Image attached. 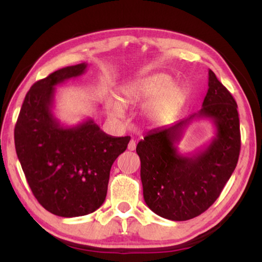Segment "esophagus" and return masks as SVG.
<instances>
[{
    "instance_id": "obj_1",
    "label": "esophagus",
    "mask_w": 262,
    "mask_h": 262,
    "mask_svg": "<svg viewBox=\"0 0 262 262\" xmlns=\"http://www.w3.org/2000/svg\"><path fill=\"white\" fill-rule=\"evenodd\" d=\"M135 148H136V142L134 140H130L129 143H128V150H129V151H134Z\"/></svg>"
}]
</instances>
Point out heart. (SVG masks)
<instances>
[{
	"label": "heart",
	"instance_id": "obj_1",
	"mask_svg": "<svg viewBox=\"0 0 262 262\" xmlns=\"http://www.w3.org/2000/svg\"><path fill=\"white\" fill-rule=\"evenodd\" d=\"M123 101L128 105L149 101L143 106V114L154 125H164L174 117L185 103V89L174 84L170 75L158 73L137 78L121 89ZM108 111L113 117H121L123 108L120 101L110 99Z\"/></svg>",
	"mask_w": 262,
	"mask_h": 262
}]
</instances>
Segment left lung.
Here are the masks:
<instances>
[{"label":"left lung","instance_id":"8db88e82","mask_svg":"<svg viewBox=\"0 0 262 262\" xmlns=\"http://www.w3.org/2000/svg\"><path fill=\"white\" fill-rule=\"evenodd\" d=\"M208 79L209 89L198 113L148 133L136 147L144 201L164 219L187 221L201 215L217 200L237 166L241 152L237 103L211 70ZM196 117L211 118L216 136L205 150L183 157L175 143Z\"/></svg>","mask_w":262,"mask_h":262}]
</instances>
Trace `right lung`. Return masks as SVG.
I'll return each instance as SVG.
<instances>
[{"mask_svg": "<svg viewBox=\"0 0 262 262\" xmlns=\"http://www.w3.org/2000/svg\"><path fill=\"white\" fill-rule=\"evenodd\" d=\"M86 66L62 68L35 82L15 126L16 152L34 198L61 217L91 214L103 205L111 167L130 140L107 135L91 119L62 127L53 115L55 86L84 74Z\"/></svg>", "mask_w": 262, "mask_h": 262, "instance_id": "1", "label": "right lung"}]
</instances>
